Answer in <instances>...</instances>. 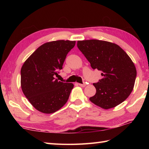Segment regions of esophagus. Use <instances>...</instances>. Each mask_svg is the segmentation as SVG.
<instances>
[{"instance_id": "1", "label": "esophagus", "mask_w": 149, "mask_h": 149, "mask_svg": "<svg viewBox=\"0 0 149 149\" xmlns=\"http://www.w3.org/2000/svg\"><path fill=\"white\" fill-rule=\"evenodd\" d=\"M78 84L79 85V86H81V87H85V86H86V83H84V84H80V83H79Z\"/></svg>"}]
</instances>
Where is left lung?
Wrapping results in <instances>:
<instances>
[{"instance_id": "left-lung-1", "label": "left lung", "mask_w": 149, "mask_h": 149, "mask_svg": "<svg viewBox=\"0 0 149 149\" xmlns=\"http://www.w3.org/2000/svg\"><path fill=\"white\" fill-rule=\"evenodd\" d=\"M77 45L91 68L102 71V79L93 84L96 93L90 98L91 102L105 109L123 102L133 90L136 77L130 57L120 46L106 41H78Z\"/></svg>"}]
</instances>
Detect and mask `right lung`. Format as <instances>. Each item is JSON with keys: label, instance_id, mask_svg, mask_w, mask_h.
Here are the masks:
<instances>
[{"label": "right lung", "instance_id": "1", "mask_svg": "<svg viewBox=\"0 0 149 149\" xmlns=\"http://www.w3.org/2000/svg\"><path fill=\"white\" fill-rule=\"evenodd\" d=\"M75 41L57 40L39 47L24 62L21 68V88L24 95L40 112L50 114L67 102L74 88L72 83L55 79L62 69L67 54Z\"/></svg>", "mask_w": 149, "mask_h": 149}]
</instances>
